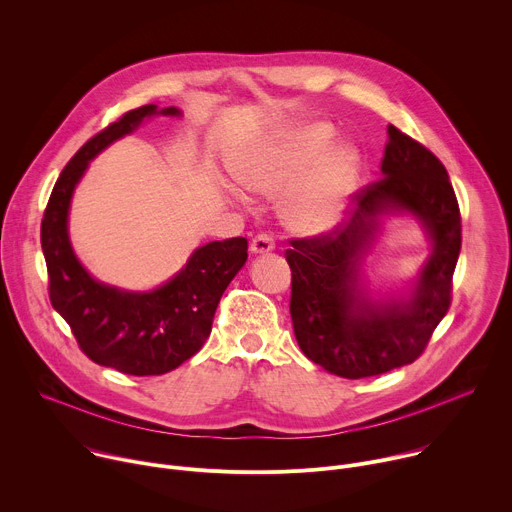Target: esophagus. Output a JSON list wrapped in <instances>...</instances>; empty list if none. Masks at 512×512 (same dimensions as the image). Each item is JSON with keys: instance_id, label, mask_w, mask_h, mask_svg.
<instances>
[{"instance_id": "1", "label": "esophagus", "mask_w": 512, "mask_h": 512, "mask_svg": "<svg viewBox=\"0 0 512 512\" xmlns=\"http://www.w3.org/2000/svg\"><path fill=\"white\" fill-rule=\"evenodd\" d=\"M275 249V241L269 233H259L253 241H251V251L253 253H269Z\"/></svg>"}]
</instances>
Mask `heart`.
I'll return each instance as SVG.
<instances>
[{
  "instance_id": "b5f03b06",
  "label": "heart",
  "mask_w": 512,
  "mask_h": 512,
  "mask_svg": "<svg viewBox=\"0 0 512 512\" xmlns=\"http://www.w3.org/2000/svg\"><path fill=\"white\" fill-rule=\"evenodd\" d=\"M334 141L336 131L328 123L289 129L245 154L235 164V176L249 190L279 192L314 170L289 200L285 216L306 233L332 229L340 221L360 166V156L350 145L329 155Z\"/></svg>"
}]
</instances>
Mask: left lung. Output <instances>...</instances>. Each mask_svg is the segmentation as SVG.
<instances>
[{
  "label": "left lung",
  "mask_w": 512,
  "mask_h": 512,
  "mask_svg": "<svg viewBox=\"0 0 512 512\" xmlns=\"http://www.w3.org/2000/svg\"><path fill=\"white\" fill-rule=\"evenodd\" d=\"M379 180L350 194L352 210L330 231L289 239V314L302 352L328 373L364 379L417 360L452 304L462 247V216L444 164L423 143L389 125ZM415 213L434 251L405 303L373 305L357 289L359 259L376 216Z\"/></svg>",
  "instance_id": "left-lung-1"
}]
</instances>
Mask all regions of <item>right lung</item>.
Returning a JSON list of instances; mask_svg holds the SVG:
<instances>
[{
  "label": "right lung",
  "mask_w": 512,
  "mask_h": 512,
  "mask_svg": "<svg viewBox=\"0 0 512 512\" xmlns=\"http://www.w3.org/2000/svg\"><path fill=\"white\" fill-rule=\"evenodd\" d=\"M154 113L156 105L123 113L70 158L52 188L40 229L52 308L93 362L133 377L170 373L202 348L218 302L247 261L245 237L212 241L196 249L166 285L131 294L95 281L72 253L66 233L72 190L101 150ZM160 113L180 115L176 107Z\"/></svg>",
  "instance_id": "add662e5"
}]
</instances>
